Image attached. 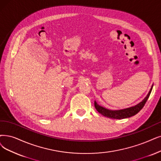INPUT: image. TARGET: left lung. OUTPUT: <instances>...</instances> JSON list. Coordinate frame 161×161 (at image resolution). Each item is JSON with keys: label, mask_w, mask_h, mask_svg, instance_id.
<instances>
[{"label": "left lung", "mask_w": 161, "mask_h": 161, "mask_svg": "<svg viewBox=\"0 0 161 161\" xmlns=\"http://www.w3.org/2000/svg\"><path fill=\"white\" fill-rule=\"evenodd\" d=\"M153 86V85H152L150 91L149 93H148V94L146 96V97L140 103H139V104H137V105L134 106L127 108L125 109H122V110H110L98 105L97 103H96V102L94 101L95 108L100 114H101L102 115H104V116L107 118H110L112 119H124V118H130L133 116V115L137 114L141 110V109L143 108L147 100L149 97L150 94L152 91Z\"/></svg>", "instance_id": "obj_1"}]
</instances>
